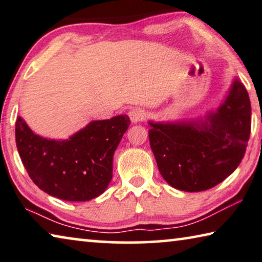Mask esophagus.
Here are the masks:
<instances>
[{
    "label": "esophagus",
    "mask_w": 262,
    "mask_h": 262,
    "mask_svg": "<svg viewBox=\"0 0 262 262\" xmlns=\"http://www.w3.org/2000/svg\"><path fill=\"white\" fill-rule=\"evenodd\" d=\"M128 117H130L132 123H138V122H143L146 117V114L143 108L140 107H134L131 108L130 112H128Z\"/></svg>",
    "instance_id": "esophagus-1"
}]
</instances>
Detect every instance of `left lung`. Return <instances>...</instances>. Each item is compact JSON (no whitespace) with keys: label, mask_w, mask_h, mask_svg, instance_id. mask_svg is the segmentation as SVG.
Returning a JSON list of instances; mask_svg holds the SVG:
<instances>
[{"label":"left lung","mask_w":262,"mask_h":262,"mask_svg":"<svg viewBox=\"0 0 262 262\" xmlns=\"http://www.w3.org/2000/svg\"><path fill=\"white\" fill-rule=\"evenodd\" d=\"M150 125V145L166 183L186 192L206 191L226 179L244 158L251 102L235 79L225 103L206 122Z\"/></svg>","instance_id":"1"}]
</instances>
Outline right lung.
Returning a JSON list of instances; mask_svg holds the SVG:
<instances>
[{
	"instance_id": "add662e5",
	"label": "right lung",
	"mask_w": 262,
	"mask_h": 262,
	"mask_svg": "<svg viewBox=\"0 0 262 262\" xmlns=\"http://www.w3.org/2000/svg\"><path fill=\"white\" fill-rule=\"evenodd\" d=\"M126 115L95 120L67 140L35 135L24 120L15 123L16 146L31 180L48 194L68 201H86L106 190L112 158L125 134Z\"/></svg>"
}]
</instances>
